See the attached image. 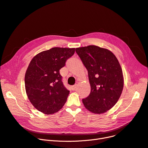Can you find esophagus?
I'll use <instances>...</instances> for the list:
<instances>
[{
	"label": "esophagus",
	"instance_id": "esophagus-1",
	"mask_svg": "<svg viewBox=\"0 0 148 148\" xmlns=\"http://www.w3.org/2000/svg\"><path fill=\"white\" fill-rule=\"evenodd\" d=\"M76 88H77V85H73V86H72V90H73V91H75V90L76 89Z\"/></svg>",
	"mask_w": 148,
	"mask_h": 148
}]
</instances>
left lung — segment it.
<instances>
[{
	"label": "left lung",
	"instance_id": "obj_1",
	"mask_svg": "<svg viewBox=\"0 0 148 148\" xmlns=\"http://www.w3.org/2000/svg\"><path fill=\"white\" fill-rule=\"evenodd\" d=\"M87 69L91 92L82 99L85 108L101 114L117 103L124 87L123 71L116 56L108 49L95 45L76 48Z\"/></svg>",
	"mask_w": 148,
	"mask_h": 148
}]
</instances>
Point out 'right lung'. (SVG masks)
Segmentation results:
<instances>
[{
  "instance_id": "1",
  "label": "right lung",
  "mask_w": 148,
  "mask_h": 148,
  "mask_svg": "<svg viewBox=\"0 0 148 148\" xmlns=\"http://www.w3.org/2000/svg\"><path fill=\"white\" fill-rule=\"evenodd\" d=\"M75 48L54 47L34 56L25 74V88L32 105L46 115L57 112L69 94L60 70L75 53Z\"/></svg>"
}]
</instances>
